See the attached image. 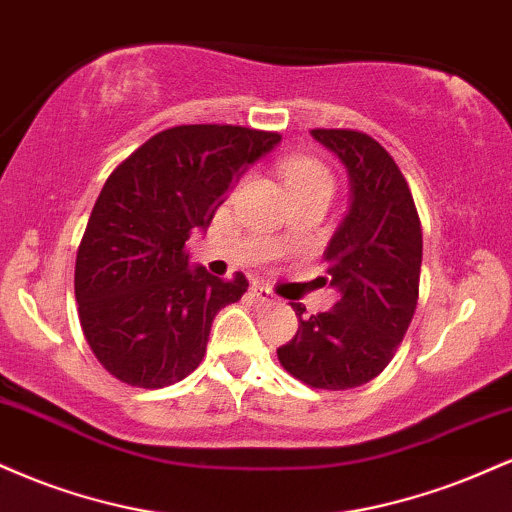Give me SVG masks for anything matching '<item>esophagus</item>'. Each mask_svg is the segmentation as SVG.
<instances>
[{
	"mask_svg": "<svg viewBox=\"0 0 512 512\" xmlns=\"http://www.w3.org/2000/svg\"><path fill=\"white\" fill-rule=\"evenodd\" d=\"M252 293H255L257 301H262V303H276V301H279V298H276L274 293L269 291L267 286H262V284H255V286H252Z\"/></svg>",
	"mask_w": 512,
	"mask_h": 512,
	"instance_id": "34e87169",
	"label": "esophagus"
}]
</instances>
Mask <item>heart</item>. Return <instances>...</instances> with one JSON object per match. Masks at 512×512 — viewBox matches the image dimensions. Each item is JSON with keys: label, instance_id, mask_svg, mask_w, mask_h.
<instances>
[{"label": "heart", "instance_id": "heart-1", "mask_svg": "<svg viewBox=\"0 0 512 512\" xmlns=\"http://www.w3.org/2000/svg\"><path fill=\"white\" fill-rule=\"evenodd\" d=\"M281 175H284V182L289 190H296V187L303 185H325L332 190V175L327 173V168L315 161H305V158L286 161L281 166Z\"/></svg>", "mask_w": 512, "mask_h": 512}]
</instances>
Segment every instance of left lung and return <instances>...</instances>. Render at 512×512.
I'll return each instance as SVG.
<instances>
[{"label": "left lung", "instance_id": "obj_1", "mask_svg": "<svg viewBox=\"0 0 512 512\" xmlns=\"http://www.w3.org/2000/svg\"><path fill=\"white\" fill-rule=\"evenodd\" d=\"M349 173V211L325 250L332 310L305 315L291 303L298 332L279 346L281 366L317 390L366 385L392 361L419 301L421 221L402 170L373 137L313 129Z\"/></svg>", "mask_w": 512, "mask_h": 512}]
</instances>
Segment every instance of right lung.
I'll list each match as a JSON object with an SVG mask.
<instances>
[{"mask_svg": "<svg viewBox=\"0 0 512 512\" xmlns=\"http://www.w3.org/2000/svg\"><path fill=\"white\" fill-rule=\"evenodd\" d=\"M279 142L260 129L180 125L105 180L76 252L74 293L86 342L117 380L154 390L199 366L216 313L240 301L248 279L192 267L185 243Z\"/></svg>", "mask_w": 512, "mask_h": 512, "instance_id": "1", "label": "right lung"}]
</instances>
